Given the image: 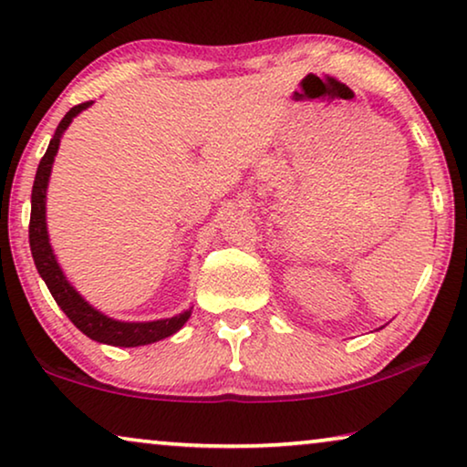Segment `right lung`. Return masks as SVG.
Wrapping results in <instances>:
<instances>
[{"label":"right lung","mask_w":467,"mask_h":467,"mask_svg":"<svg viewBox=\"0 0 467 467\" xmlns=\"http://www.w3.org/2000/svg\"><path fill=\"white\" fill-rule=\"evenodd\" d=\"M92 100H86L82 105L71 107L67 111V116L60 119L57 126V132L50 140L48 150H46L42 161H39L36 181H33V192H31V221H29V244L31 254L36 261V267L42 280L48 286L54 301L58 303V307L63 309L67 317L82 330L86 337L107 343V346H118V348H139V346H150L160 339H166L177 333L192 316V309L187 312L166 317V320H153V322H121L113 320V317L100 314L99 309H94L76 288L71 286L69 280L65 278L63 269L58 267L57 256L52 253L50 240H48V227H46V189H48L50 172H52V161L54 155L58 151L60 137L67 130V126L71 124V119L82 113L86 107H90Z\"/></svg>","instance_id":"add662e5"}]
</instances>
